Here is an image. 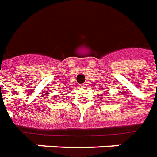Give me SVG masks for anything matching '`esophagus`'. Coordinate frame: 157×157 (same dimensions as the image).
Here are the masks:
<instances>
[{
  "label": "esophagus",
  "mask_w": 157,
  "mask_h": 157,
  "mask_svg": "<svg viewBox=\"0 0 157 157\" xmlns=\"http://www.w3.org/2000/svg\"><path fill=\"white\" fill-rule=\"evenodd\" d=\"M82 86H85V83H83V84H81Z\"/></svg>",
  "instance_id": "34e87169"
}]
</instances>
